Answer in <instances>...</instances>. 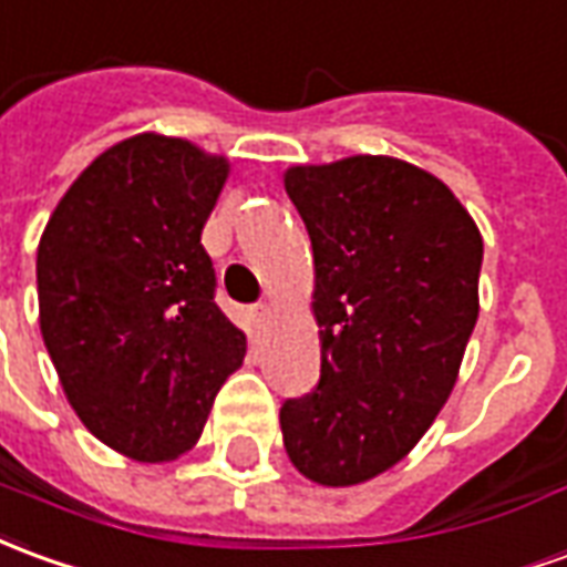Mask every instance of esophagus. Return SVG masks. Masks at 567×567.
<instances>
[{"mask_svg": "<svg viewBox=\"0 0 567 567\" xmlns=\"http://www.w3.org/2000/svg\"><path fill=\"white\" fill-rule=\"evenodd\" d=\"M251 322H255L257 331H267L272 322V307L270 303H257L255 310H251Z\"/></svg>", "mask_w": 567, "mask_h": 567, "instance_id": "obj_1", "label": "esophagus"}]
</instances>
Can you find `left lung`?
<instances>
[{
    "label": "left lung",
    "instance_id": "obj_1",
    "mask_svg": "<svg viewBox=\"0 0 567 567\" xmlns=\"http://www.w3.org/2000/svg\"><path fill=\"white\" fill-rule=\"evenodd\" d=\"M312 243L316 390L279 411L297 473L347 488L386 473L433 426L478 319L482 233L435 174L393 156L291 165Z\"/></svg>",
    "mask_w": 567,
    "mask_h": 567
}]
</instances>
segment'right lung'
Wrapping results in <instances>:
<instances>
[{
    "label": "right lung",
    "instance_id": "add662e5",
    "mask_svg": "<svg viewBox=\"0 0 567 567\" xmlns=\"http://www.w3.org/2000/svg\"><path fill=\"white\" fill-rule=\"evenodd\" d=\"M227 177V156L134 134L79 174L39 239V328L63 395L132 461L187 454L248 350L202 248Z\"/></svg>",
    "mask_w": 567,
    "mask_h": 567
}]
</instances>
